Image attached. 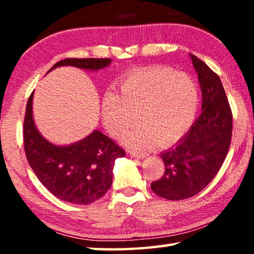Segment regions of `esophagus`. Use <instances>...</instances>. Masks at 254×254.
<instances>
[{"label":"esophagus","instance_id":"34e87169","mask_svg":"<svg viewBox=\"0 0 254 254\" xmlns=\"http://www.w3.org/2000/svg\"><path fill=\"white\" fill-rule=\"evenodd\" d=\"M128 154H130L132 158H139V159H143L147 157V153L140 152V151H128Z\"/></svg>","mask_w":254,"mask_h":254}]
</instances>
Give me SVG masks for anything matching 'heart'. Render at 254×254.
I'll list each match as a JSON object with an SVG mask.
<instances>
[{
	"instance_id": "b5f03b06",
	"label": "heart",
	"mask_w": 254,
	"mask_h": 254,
	"mask_svg": "<svg viewBox=\"0 0 254 254\" xmlns=\"http://www.w3.org/2000/svg\"><path fill=\"white\" fill-rule=\"evenodd\" d=\"M198 89L190 77L173 68L154 66L131 72L107 95L102 105V119L113 136L128 133L126 142L133 148L149 149L177 143L195 121ZM139 118H137V117Z\"/></svg>"
}]
</instances>
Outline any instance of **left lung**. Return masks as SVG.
<instances>
[{"label": "left lung", "instance_id": "8db88e82", "mask_svg": "<svg viewBox=\"0 0 254 254\" xmlns=\"http://www.w3.org/2000/svg\"><path fill=\"white\" fill-rule=\"evenodd\" d=\"M201 89V114L176 147L162 152L165 173L151 184L158 196L170 200L190 198L216 176L229 152L233 115L220 77L190 55Z\"/></svg>", "mask_w": 254, "mask_h": 254}]
</instances>
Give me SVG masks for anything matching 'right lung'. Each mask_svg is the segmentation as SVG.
Here are the masks:
<instances>
[{"mask_svg": "<svg viewBox=\"0 0 254 254\" xmlns=\"http://www.w3.org/2000/svg\"><path fill=\"white\" fill-rule=\"evenodd\" d=\"M110 64V58H66L49 71L59 66L97 70ZM32 97L33 92L23 120V148L38 179L51 194L67 203L86 205L102 198L112 185L115 159L126 156V151L97 130L66 147L48 142L34 126Z\"/></svg>", "mask_w": 254, "mask_h": 254, "instance_id": "1", "label": "right lung"}]
</instances>
